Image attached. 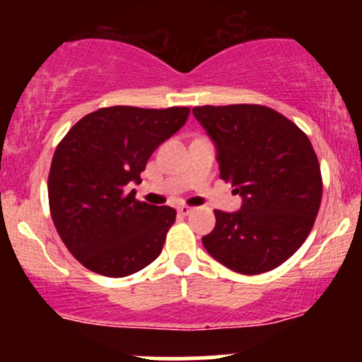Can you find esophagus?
<instances>
[{"label": "esophagus", "mask_w": 362, "mask_h": 362, "mask_svg": "<svg viewBox=\"0 0 362 362\" xmlns=\"http://www.w3.org/2000/svg\"><path fill=\"white\" fill-rule=\"evenodd\" d=\"M177 211H178V214H180V216H187V214L192 213V207H189V206H180Z\"/></svg>", "instance_id": "34e87169"}]
</instances>
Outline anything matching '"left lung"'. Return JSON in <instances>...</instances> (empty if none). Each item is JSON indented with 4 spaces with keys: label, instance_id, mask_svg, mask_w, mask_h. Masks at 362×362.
Segmentation results:
<instances>
[{
    "label": "left lung",
    "instance_id": "1",
    "mask_svg": "<svg viewBox=\"0 0 362 362\" xmlns=\"http://www.w3.org/2000/svg\"><path fill=\"white\" fill-rule=\"evenodd\" d=\"M192 112L218 149L219 177L243 197L236 213L214 211L216 226L202 245L245 276L279 267L305 243L322 202V173L308 136L264 105Z\"/></svg>",
    "mask_w": 362,
    "mask_h": 362
}]
</instances>
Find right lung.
Wrapping results in <instances>:
<instances>
[{
	"instance_id": "obj_1",
	"label": "right lung",
	"mask_w": 362,
	"mask_h": 362,
	"mask_svg": "<svg viewBox=\"0 0 362 362\" xmlns=\"http://www.w3.org/2000/svg\"><path fill=\"white\" fill-rule=\"evenodd\" d=\"M189 107H103L78 120L57 144L49 209L73 257L91 272L126 277L161 253L177 211L136 199L129 184L153 151L185 124Z\"/></svg>"
}]
</instances>
